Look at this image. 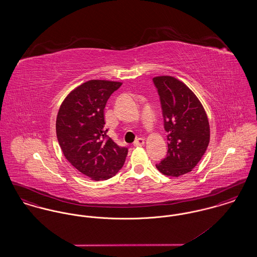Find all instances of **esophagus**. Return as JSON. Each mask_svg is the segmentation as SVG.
Instances as JSON below:
<instances>
[{
  "label": "esophagus",
  "instance_id": "34e87169",
  "mask_svg": "<svg viewBox=\"0 0 257 257\" xmlns=\"http://www.w3.org/2000/svg\"><path fill=\"white\" fill-rule=\"evenodd\" d=\"M145 145V140L143 138H138L134 142L135 147H143Z\"/></svg>",
  "mask_w": 257,
  "mask_h": 257
}]
</instances>
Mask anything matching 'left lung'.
Masks as SVG:
<instances>
[{
    "label": "left lung",
    "instance_id": "1",
    "mask_svg": "<svg viewBox=\"0 0 257 257\" xmlns=\"http://www.w3.org/2000/svg\"><path fill=\"white\" fill-rule=\"evenodd\" d=\"M153 82L159 92L169 148L167 157L156 168L167 176L179 177L192 171L207 149V114L183 82L172 76H157Z\"/></svg>",
    "mask_w": 257,
    "mask_h": 257
}]
</instances>
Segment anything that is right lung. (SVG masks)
<instances>
[{"label":"right lung","instance_id":"obj_1","mask_svg":"<svg viewBox=\"0 0 257 257\" xmlns=\"http://www.w3.org/2000/svg\"><path fill=\"white\" fill-rule=\"evenodd\" d=\"M121 82L90 80L75 87L61 103L56 120L66 160L91 180H107L124 165L128 149L107 138L104 109Z\"/></svg>","mask_w":257,"mask_h":257}]
</instances>
